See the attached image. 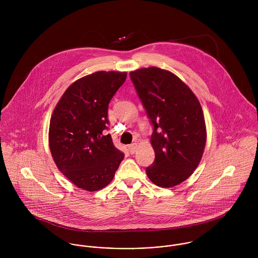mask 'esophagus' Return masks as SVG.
I'll return each instance as SVG.
<instances>
[{"mask_svg": "<svg viewBox=\"0 0 258 258\" xmlns=\"http://www.w3.org/2000/svg\"><path fill=\"white\" fill-rule=\"evenodd\" d=\"M128 150H129V152H130L131 154L135 153V151L137 150V144H136V143H132V144H130V145L128 146Z\"/></svg>", "mask_w": 258, "mask_h": 258, "instance_id": "esophagus-1", "label": "esophagus"}]
</instances>
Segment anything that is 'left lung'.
I'll return each instance as SVG.
<instances>
[{
  "mask_svg": "<svg viewBox=\"0 0 258 258\" xmlns=\"http://www.w3.org/2000/svg\"><path fill=\"white\" fill-rule=\"evenodd\" d=\"M137 94L153 126L155 160L148 178L162 187L185 181L197 169L206 146L202 106L175 74L155 67L130 73Z\"/></svg>",
  "mask_w": 258,
  "mask_h": 258,
  "instance_id": "left-lung-1",
  "label": "left lung"
}]
</instances>
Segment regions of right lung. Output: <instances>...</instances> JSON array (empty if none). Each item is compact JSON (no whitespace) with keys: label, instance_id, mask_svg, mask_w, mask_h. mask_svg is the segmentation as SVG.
<instances>
[{"label":"right lung","instance_id":"1","mask_svg":"<svg viewBox=\"0 0 258 258\" xmlns=\"http://www.w3.org/2000/svg\"><path fill=\"white\" fill-rule=\"evenodd\" d=\"M126 76L97 72L76 80L50 118L48 140L55 165L76 186L88 191L109 184L124 158L105 130L109 102Z\"/></svg>","mask_w":258,"mask_h":258}]
</instances>
